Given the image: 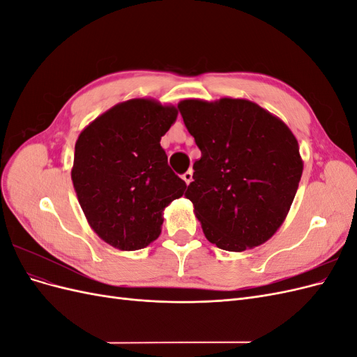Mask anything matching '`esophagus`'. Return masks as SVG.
<instances>
[{
    "label": "esophagus",
    "mask_w": 357,
    "mask_h": 357,
    "mask_svg": "<svg viewBox=\"0 0 357 357\" xmlns=\"http://www.w3.org/2000/svg\"><path fill=\"white\" fill-rule=\"evenodd\" d=\"M181 178L183 180H185V183H186V185H189V183L193 180V171L192 169H189V171H186L185 172V174H183L181 176Z\"/></svg>",
    "instance_id": "obj_1"
}]
</instances>
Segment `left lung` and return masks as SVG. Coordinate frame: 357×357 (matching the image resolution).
<instances>
[{
	"label": "left lung",
	"mask_w": 357,
	"mask_h": 357,
	"mask_svg": "<svg viewBox=\"0 0 357 357\" xmlns=\"http://www.w3.org/2000/svg\"><path fill=\"white\" fill-rule=\"evenodd\" d=\"M177 107L201 150L185 197L205 238L228 252L264 244L296 195L304 164L295 135L248 100H183Z\"/></svg>",
	"instance_id": "1"
}]
</instances>
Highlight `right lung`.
Returning a JSON list of instances; mask_svg holds the SVG:
<instances>
[{"label":"right lung","mask_w":357,"mask_h":357,"mask_svg":"<svg viewBox=\"0 0 357 357\" xmlns=\"http://www.w3.org/2000/svg\"><path fill=\"white\" fill-rule=\"evenodd\" d=\"M176 119L174 105L129 100L96 117L75 142L71 178L79 204L95 234L119 250L155 241L165 207L185 193L160 147Z\"/></svg>","instance_id":"add662e5"}]
</instances>
